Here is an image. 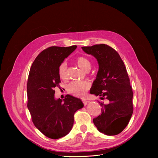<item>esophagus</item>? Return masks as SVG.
Instances as JSON below:
<instances>
[{"label":"esophagus","instance_id":"1","mask_svg":"<svg viewBox=\"0 0 158 158\" xmlns=\"http://www.w3.org/2000/svg\"><path fill=\"white\" fill-rule=\"evenodd\" d=\"M82 101H83V103H84V104H87L88 102H89V101H88V100H87V99H83Z\"/></svg>","mask_w":158,"mask_h":158}]
</instances>
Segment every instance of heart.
<instances>
[{"mask_svg":"<svg viewBox=\"0 0 158 158\" xmlns=\"http://www.w3.org/2000/svg\"><path fill=\"white\" fill-rule=\"evenodd\" d=\"M76 63L81 69L84 71H88L91 67V62L88 58L84 56L79 57ZM58 73L60 79L65 80L67 79V67L65 62H62L58 68ZM91 84L87 81H73L68 85L69 93L76 96H82L90 88Z\"/></svg>","mask_w":158,"mask_h":158,"instance_id":"obj_1","label":"heart"}]
</instances>
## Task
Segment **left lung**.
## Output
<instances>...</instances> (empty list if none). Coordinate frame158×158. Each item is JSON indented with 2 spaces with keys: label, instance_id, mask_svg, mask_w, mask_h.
<instances>
[{
  "label": "left lung",
  "instance_id": "1",
  "mask_svg": "<svg viewBox=\"0 0 158 158\" xmlns=\"http://www.w3.org/2000/svg\"><path fill=\"white\" fill-rule=\"evenodd\" d=\"M81 48L94 56L99 65L90 93L107 100L106 104L98 101L102 112L93 123L99 132L108 136L117 135L127 126L133 112V93L125 65L119 54L107 45Z\"/></svg>",
  "mask_w": 158,
  "mask_h": 158
}]
</instances>
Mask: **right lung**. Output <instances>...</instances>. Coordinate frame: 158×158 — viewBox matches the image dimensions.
Returning <instances> with one entry per match:
<instances>
[{
    "instance_id": "obj_1",
    "label": "right lung",
    "mask_w": 158,
    "mask_h": 158,
    "mask_svg": "<svg viewBox=\"0 0 158 158\" xmlns=\"http://www.w3.org/2000/svg\"><path fill=\"white\" fill-rule=\"evenodd\" d=\"M77 48L52 46L42 51L30 69L27 85V107L35 126L53 139L64 137L72 129L75 112L84 107L82 101L67 95L63 101L56 99V87L60 79L58 68Z\"/></svg>"
}]
</instances>
